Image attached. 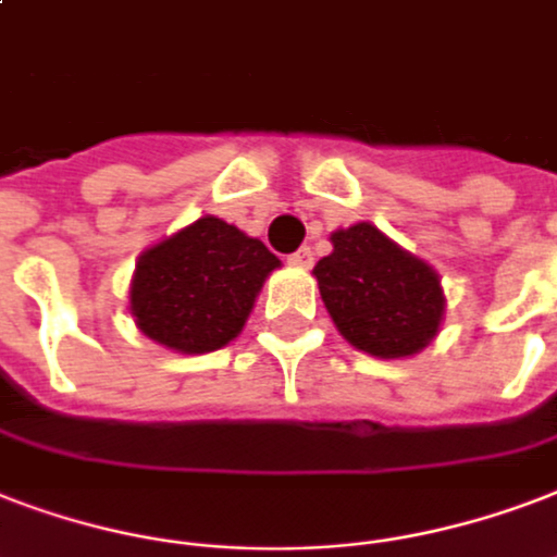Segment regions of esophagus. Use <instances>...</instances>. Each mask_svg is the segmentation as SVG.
I'll return each instance as SVG.
<instances>
[{
    "instance_id": "esophagus-1",
    "label": "esophagus",
    "mask_w": 557,
    "mask_h": 557,
    "mask_svg": "<svg viewBox=\"0 0 557 557\" xmlns=\"http://www.w3.org/2000/svg\"><path fill=\"white\" fill-rule=\"evenodd\" d=\"M288 262H292L295 269H309V265H312V250H309V248L295 250V253L288 257Z\"/></svg>"
}]
</instances>
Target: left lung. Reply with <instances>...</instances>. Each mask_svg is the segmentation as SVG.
Wrapping results in <instances>:
<instances>
[{
  "label": "left lung",
  "mask_w": 557,
  "mask_h": 557,
  "mask_svg": "<svg viewBox=\"0 0 557 557\" xmlns=\"http://www.w3.org/2000/svg\"><path fill=\"white\" fill-rule=\"evenodd\" d=\"M330 239L333 253L318 260L312 274L338 333L380 359L420 354L438 335L447 307L435 269L371 222Z\"/></svg>",
  "instance_id": "8db88e82"
}]
</instances>
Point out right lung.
Returning a JSON list of instances; mask_svg holds the SVG:
<instances>
[{
	"instance_id": "add662e5",
	"label": "right lung",
	"mask_w": 557,
	"mask_h": 557,
	"mask_svg": "<svg viewBox=\"0 0 557 557\" xmlns=\"http://www.w3.org/2000/svg\"><path fill=\"white\" fill-rule=\"evenodd\" d=\"M280 260L260 239L203 215L148 248L131 280L134 324L177 354H210L242 333Z\"/></svg>"
}]
</instances>
